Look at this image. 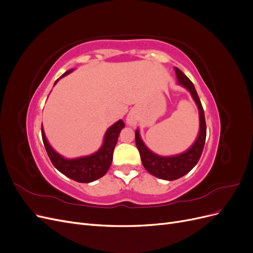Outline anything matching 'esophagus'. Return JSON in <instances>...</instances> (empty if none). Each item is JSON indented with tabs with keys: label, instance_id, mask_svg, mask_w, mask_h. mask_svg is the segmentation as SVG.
Here are the masks:
<instances>
[{
	"label": "esophagus",
	"instance_id": "1",
	"mask_svg": "<svg viewBox=\"0 0 253 253\" xmlns=\"http://www.w3.org/2000/svg\"><path fill=\"white\" fill-rule=\"evenodd\" d=\"M126 124L131 126H134L137 124V118L134 113H128V115L126 116Z\"/></svg>",
	"mask_w": 253,
	"mask_h": 253
}]
</instances>
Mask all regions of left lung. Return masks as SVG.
<instances>
[{
	"label": "left lung",
	"instance_id": "left-lung-1",
	"mask_svg": "<svg viewBox=\"0 0 253 253\" xmlns=\"http://www.w3.org/2000/svg\"><path fill=\"white\" fill-rule=\"evenodd\" d=\"M174 70L178 84L189 91L197 105L198 114H200V132H198L195 141L187 151L180 153V154L173 156H160L152 152L144 144L140 137L139 129H136L135 132L136 145L139 151L141 162L145 170L150 174L165 180L178 179L193 169L201 158L207 133L204 109L193 83L190 81V79L179 68L174 67Z\"/></svg>",
	"mask_w": 253,
	"mask_h": 253
}]
</instances>
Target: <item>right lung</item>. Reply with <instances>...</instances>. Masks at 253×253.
<instances>
[{
  "label": "right lung",
  "mask_w": 253,
  "mask_h": 253,
  "mask_svg": "<svg viewBox=\"0 0 253 253\" xmlns=\"http://www.w3.org/2000/svg\"><path fill=\"white\" fill-rule=\"evenodd\" d=\"M74 71L70 70L65 72L60 78L65 77L66 75ZM57 79L55 84L60 80ZM53 84V85H55ZM125 127V122L122 120H118L111 126L104 134L103 143L97 152L90 155L81 156L77 158H66L60 155L57 151H55L49 144L46 136H45L43 126H42V139L45 150H46L48 157L52 165L55 166L56 169L60 171L68 178H71L78 182H91L97 180L98 178L108 172L110 169L112 160H113V152L115 145L117 143L119 134L121 129Z\"/></svg>",
  "instance_id": "1"
}]
</instances>
